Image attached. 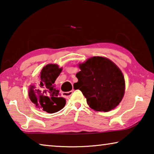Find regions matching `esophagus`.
Segmentation results:
<instances>
[{"mask_svg": "<svg viewBox=\"0 0 154 154\" xmlns=\"http://www.w3.org/2000/svg\"><path fill=\"white\" fill-rule=\"evenodd\" d=\"M74 89H72V91H68V92H63L62 95L65 97H70L73 94V92H74Z\"/></svg>", "mask_w": 154, "mask_h": 154, "instance_id": "1", "label": "esophagus"}]
</instances>
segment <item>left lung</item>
I'll return each mask as SVG.
<instances>
[{
    "label": "left lung",
    "instance_id": "obj_1",
    "mask_svg": "<svg viewBox=\"0 0 154 154\" xmlns=\"http://www.w3.org/2000/svg\"><path fill=\"white\" fill-rule=\"evenodd\" d=\"M75 76L87 104L96 111L108 112L124 95L125 80L120 69L107 58L94 57L79 65Z\"/></svg>",
    "mask_w": 154,
    "mask_h": 154
}]
</instances>
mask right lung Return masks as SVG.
I'll list each match as a JSON object with an SVG mask.
<instances>
[{
	"label": "right lung",
	"instance_id": "1",
	"mask_svg": "<svg viewBox=\"0 0 154 154\" xmlns=\"http://www.w3.org/2000/svg\"><path fill=\"white\" fill-rule=\"evenodd\" d=\"M62 71L56 64L44 67L39 75L37 86H30L29 96L35 106L48 113L59 111L65 106L66 100L60 96L54 82Z\"/></svg>",
	"mask_w": 154,
	"mask_h": 154
}]
</instances>
